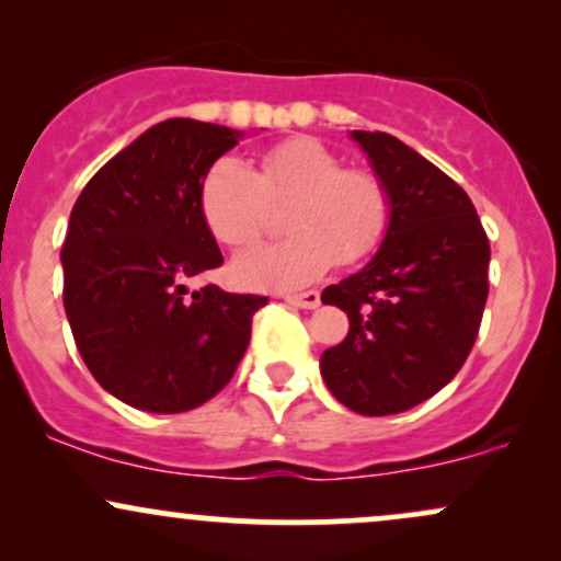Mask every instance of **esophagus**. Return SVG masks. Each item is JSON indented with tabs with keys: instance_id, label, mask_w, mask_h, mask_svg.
<instances>
[{
	"instance_id": "obj_1",
	"label": "esophagus",
	"mask_w": 561,
	"mask_h": 561,
	"mask_svg": "<svg viewBox=\"0 0 561 561\" xmlns=\"http://www.w3.org/2000/svg\"><path fill=\"white\" fill-rule=\"evenodd\" d=\"M285 300H287V304H290V306H298V309H317V306L322 304V298H319V293H317V290L287 295Z\"/></svg>"
}]
</instances>
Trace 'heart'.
Returning <instances> with one entry per match:
<instances>
[{
    "instance_id": "obj_1",
    "label": "heart",
    "mask_w": 561,
    "mask_h": 561,
    "mask_svg": "<svg viewBox=\"0 0 561 561\" xmlns=\"http://www.w3.org/2000/svg\"><path fill=\"white\" fill-rule=\"evenodd\" d=\"M274 205H290L293 233L239 252L233 276L255 290H295L317 282L332 263H356L383 242L391 226V194L373 170L346 168L313 138L271 146L257 172L237 157H220L199 186V213L226 248L255 242Z\"/></svg>"
}]
</instances>
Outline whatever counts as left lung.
Masks as SVG:
<instances>
[{
    "instance_id": "left-lung-1",
    "label": "left lung",
    "mask_w": 561,
    "mask_h": 561,
    "mask_svg": "<svg viewBox=\"0 0 561 561\" xmlns=\"http://www.w3.org/2000/svg\"><path fill=\"white\" fill-rule=\"evenodd\" d=\"M391 194V226L359 274L322 304L348 335L322 354L332 397L359 415H397L445 389L469 359L490 279V242L469 194L389 133L354 130Z\"/></svg>"
}]
</instances>
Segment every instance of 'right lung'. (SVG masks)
<instances>
[{"mask_svg": "<svg viewBox=\"0 0 561 561\" xmlns=\"http://www.w3.org/2000/svg\"><path fill=\"white\" fill-rule=\"evenodd\" d=\"M239 133L196 119L153 125L79 194L64 250V306L92 378L149 412L205 404L237 373L263 295L194 276L224 263L199 186Z\"/></svg>", "mask_w": 561, "mask_h": 561, "instance_id": "obj_1", "label": "right lung"}]
</instances>
